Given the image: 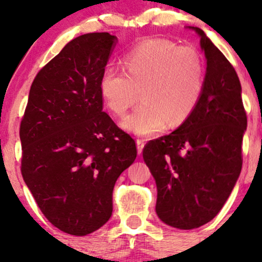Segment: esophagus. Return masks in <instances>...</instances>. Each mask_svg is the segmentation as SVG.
Listing matches in <instances>:
<instances>
[{
  "label": "esophagus",
  "instance_id": "obj_1",
  "mask_svg": "<svg viewBox=\"0 0 262 262\" xmlns=\"http://www.w3.org/2000/svg\"><path fill=\"white\" fill-rule=\"evenodd\" d=\"M135 143H137V150H138V154H141V151H143V149H144V145H145V140L144 139H139V138H138L137 139V141H135Z\"/></svg>",
  "mask_w": 262,
  "mask_h": 262
}]
</instances>
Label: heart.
Segmentation results:
<instances>
[{
  "instance_id": "obj_1",
  "label": "heart",
  "mask_w": 262,
  "mask_h": 262,
  "mask_svg": "<svg viewBox=\"0 0 262 262\" xmlns=\"http://www.w3.org/2000/svg\"><path fill=\"white\" fill-rule=\"evenodd\" d=\"M125 71L107 65L98 89L113 113L123 116L127 130L138 135L158 133L170 124H181L193 113L206 86V69L201 54L167 39L155 38L138 43L123 56Z\"/></svg>"
}]
</instances>
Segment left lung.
<instances>
[{"instance_id":"8db88e82","label":"left lung","mask_w":262,"mask_h":262,"mask_svg":"<svg viewBox=\"0 0 262 262\" xmlns=\"http://www.w3.org/2000/svg\"><path fill=\"white\" fill-rule=\"evenodd\" d=\"M206 86L193 113L169 135L150 140L143 158L158 188L156 214L177 229L208 223L224 206L243 165L248 119L233 65L201 28Z\"/></svg>"}]
</instances>
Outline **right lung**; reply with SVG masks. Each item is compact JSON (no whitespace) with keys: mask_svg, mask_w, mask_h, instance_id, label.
<instances>
[{"mask_svg":"<svg viewBox=\"0 0 262 262\" xmlns=\"http://www.w3.org/2000/svg\"><path fill=\"white\" fill-rule=\"evenodd\" d=\"M117 38L73 39L37 74L20 122L23 180L45 218L71 235L100 229L137 146L103 112L98 82Z\"/></svg>","mask_w":262,"mask_h":262,"instance_id":"obj_1","label":"right lung"}]
</instances>
